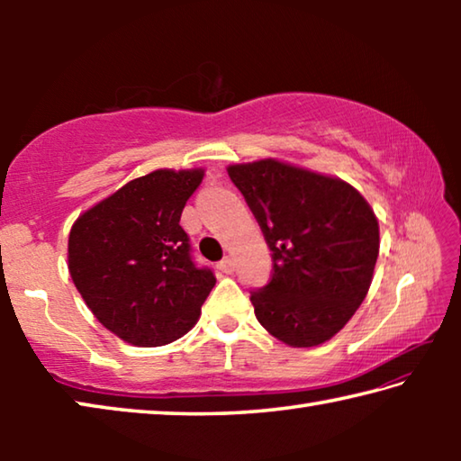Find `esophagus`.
<instances>
[{"mask_svg":"<svg viewBox=\"0 0 461 461\" xmlns=\"http://www.w3.org/2000/svg\"><path fill=\"white\" fill-rule=\"evenodd\" d=\"M233 267H236V264H233V258L231 256H225V258L217 264V268H220L221 272H225V275H231L233 272Z\"/></svg>","mask_w":461,"mask_h":461,"instance_id":"obj_1","label":"esophagus"}]
</instances>
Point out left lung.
Segmentation results:
<instances>
[{
	"label": "left lung",
	"mask_w": 461,
	"mask_h": 461,
	"mask_svg": "<svg viewBox=\"0 0 461 461\" xmlns=\"http://www.w3.org/2000/svg\"><path fill=\"white\" fill-rule=\"evenodd\" d=\"M272 252V278L252 291L256 319L291 348H313L362 305L380 230L360 193L338 176L264 158L230 165Z\"/></svg>",
	"instance_id": "left-lung-1"
}]
</instances>
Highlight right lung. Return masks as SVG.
<instances>
[{
	"mask_svg": "<svg viewBox=\"0 0 461 461\" xmlns=\"http://www.w3.org/2000/svg\"><path fill=\"white\" fill-rule=\"evenodd\" d=\"M203 168H158L138 176L77 217L68 272L97 321L138 348L183 338L215 286L191 258L181 213Z\"/></svg>",
	"mask_w": 461,
	"mask_h": 461,
	"instance_id": "add662e5",
	"label": "right lung"
}]
</instances>
